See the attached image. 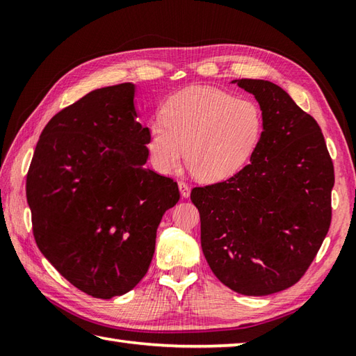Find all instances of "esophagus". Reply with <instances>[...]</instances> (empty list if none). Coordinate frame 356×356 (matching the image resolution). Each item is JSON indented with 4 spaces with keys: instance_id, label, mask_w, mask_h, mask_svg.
Masks as SVG:
<instances>
[{
    "instance_id": "1",
    "label": "esophagus",
    "mask_w": 356,
    "mask_h": 356,
    "mask_svg": "<svg viewBox=\"0 0 356 356\" xmlns=\"http://www.w3.org/2000/svg\"><path fill=\"white\" fill-rule=\"evenodd\" d=\"M179 190H180V194H182V197H185V199L190 197V194H191L190 185L185 182H179Z\"/></svg>"
}]
</instances>
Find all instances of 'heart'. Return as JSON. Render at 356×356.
I'll use <instances>...</instances> for the list:
<instances>
[{
  "mask_svg": "<svg viewBox=\"0 0 356 356\" xmlns=\"http://www.w3.org/2000/svg\"><path fill=\"white\" fill-rule=\"evenodd\" d=\"M148 125L147 151L153 168L174 171L182 162L203 182H218L251 161L261 140L264 115L252 99L208 87L176 93Z\"/></svg>",
  "mask_w": 356,
  "mask_h": 356,
  "instance_id": "b5f03b06",
  "label": "heart"
}]
</instances>
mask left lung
I'll return each instance as SVG.
<instances>
[{"label": "left lung", "instance_id": "left-lung-1", "mask_svg": "<svg viewBox=\"0 0 356 356\" xmlns=\"http://www.w3.org/2000/svg\"><path fill=\"white\" fill-rule=\"evenodd\" d=\"M264 115L251 162L232 177L195 186L202 251L229 289L269 295L293 286L311 266L332 220L334 163L316 120L282 87L238 79Z\"/></svg>", "mask_w": 356, "mask_h": 356}]
</instances>
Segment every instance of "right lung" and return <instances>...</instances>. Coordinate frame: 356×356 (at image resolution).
I'll return each mask as SVG.
<instances>
[{
    "label": "right lung",
    "mask_w": 356,
    "mask_h": 356,
    "mask_svg": "<svg viewBox=\"0 0 356 356\" xmlns=\"http://www.w3.org/2000/svg\"><path fill=\"white\" fill-rule=\"evenodd\" d=\"M134 86L97 88L44 127L26 180L33 237L65 280L108 300L138 284L177 182L145 168Z\"/></svg>",
    "instance_id": "1"
}]
</instances>
